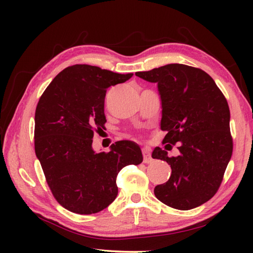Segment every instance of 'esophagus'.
<instances>
[{
    "label": "esophagus",
    "instance_id": "34e87169",
    "mask_svg": "<svg viewBox=\"0 0 253 253\" xmlns=\"http://www.w3.org/2000/svg\"><path fill=\"white\" fill-rule=\"evenodd\" d=\"M142 154H143V162L144 163H151L153 159L151 158V153H150V150L148 148L142 149Z\"/></svg>",
    "mask_w": 253,
    "mask_h": 253
}]
</instances>
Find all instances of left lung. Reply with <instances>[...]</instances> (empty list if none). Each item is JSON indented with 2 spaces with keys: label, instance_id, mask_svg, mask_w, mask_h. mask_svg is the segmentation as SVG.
Here are the masks:
<instances>
[{
  "label": "left lung",
  "instance_id": "1",
  "mask_svg": "<svg viewBox=\"0 0 253 253\" xmlns=\"http://www.w3.org/2000/svg\"><path fill=\"white\" fill-rule=\"evenodd\" d=\"M136 76L158 84L162 104L163 143L178 144L169 158L157 147L152 158L170 165L169 179L154 188L161 202L177 210L195 209L217 191L233 153L230 112L222 91L202 69L182 64L138 72Z\"/></svg>",
  "mask_w": 253,
  "mask_h": 253
}]
</instances>
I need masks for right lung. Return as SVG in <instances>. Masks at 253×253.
<instances>
[{
	"instance_id": "obj_1",
	"label": "right lung",
	"mask_w": 253,
	"mask_h": 253,
	"mask_svg": "<svg viewBox=\"0 0 253 253\" xmlns=\"http://www.w3.org/2000/svg\"><path fill=\"white\" fill-rule=\"evenodd\" d=\"M133 74H117L91 65H73L52 80L38 102L35 151L53 196L78 214H93L115 200L116 177L143 157L136 142L113 143L109 152L92 148L94 130L104 128L107 88Z\"/></svg>"
}]
</instances>
